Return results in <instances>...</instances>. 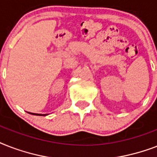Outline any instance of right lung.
Listing matches in <instances>:
<instances>
[{
	"label": "right lung",
	"mask_w": 157,
	"mask_h": 157,
	"mask_svg": "<svg viewBox=\"0 0 157 157\" xmlns=\"http://www.w3.org/2000/svg\"><path fill=\"white\" fill-rule=\"evenodd\" d=\"M33 115H36V116H45V115H42V114H36V113H32Z\"/></svg>",
	"instance_id": "right-lung-1"
}]
</instances>
